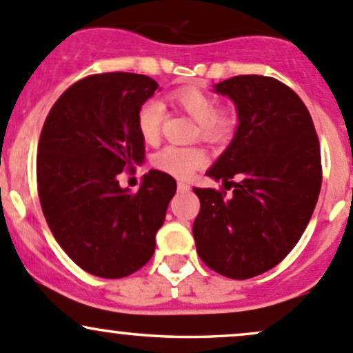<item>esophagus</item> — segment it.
I'll list each match as a JSON object with an SVG mask.
<instances>
[{
  "mask_svg": "<svg viewBox=\"0 0 353 353\" xmlns=\"http://www.w3.org/2000/svg\"><path fill=\"white\" fill-rule=\"evenodd\" d=\"M177 189H179L181 192L189 191V184L188 183H183V181H179V183H177Z\"/></svg>",
  "mask_w": 353,
  "mask_h": 353,
  "instance_id": "1",
  "label": "esophagus"
}]
</instances>
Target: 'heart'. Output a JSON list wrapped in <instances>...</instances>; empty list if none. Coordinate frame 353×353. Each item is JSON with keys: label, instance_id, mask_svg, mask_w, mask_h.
I'll use <instances>...</instances> for the list:
<instances>
[{"label": "heart", "instance_id": "heart-1", "mask_svg": "<svg viewBox=\"0 0 353 353\" xmlns=\"http://www.w3.org/2000/svg\"><path fill=\"white\" fill-rule=\"evenodd\" d=\"M170 101L198 121L196 135L208 143H223L235 130V117L232 111L218 108L216 101L198 88L177 89L170 94ZM164 105L159 99H147L137 111V130L143 142L155 143L161 137L164 121ZM206 152L201 147H176L167 145L159 150L152 159L155 169L170 174L179 179H188L192 172L206 164Z\"/></svg>", "mask_w": 353, "mask_h": 353}]
</instances>
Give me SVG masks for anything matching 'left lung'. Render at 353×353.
Returning <instances> with one entry per match:
<instances>
[{
    "instance_id": "left-lung-1",
    "label": "left lung",
    "mask_w": 353,
    "mask_h": 353,
    "mask_svg": "<svg viewBox=\"0 0 353 353\" xmlns=\"http://www.w3.org/2000/svg\"><path fill=\"white\" fill-rule=\"evenodd\" d=\"M214 91L235 103L240 121L206 176L234 192L192 188L201 203L192 235L210 269L250 279L279 264L310 223L321 189L320 142L301 98L274 77L235 76Z\"/></svg>"
}]
</instances>
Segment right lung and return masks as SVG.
Instances as JSON below:
<instances>
[{
  "label": "right lung",
  "mask_w": 353,
  "mask_h": 353,
  "mask_svg": "<svg viewBox=\"0 0 353 353\" xmlns=\"http://www.w3.org/2000/svg\"><path fill=\"white\" fill-rule=\"evenodd\" d=\"M159 84L133 72L92 74L62 92L43 123L37 188L52 235L81 269L120 279L150 261L176 179L150 169L137 192L118 174L142 164L137 111Z\"/></svg>",
  "instance_id": "add662e5"
}]
</instances>
